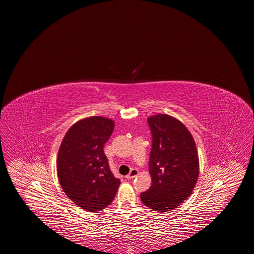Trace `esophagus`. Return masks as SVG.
I'll use <instances>...</instances> for the list:
<instances>
[{
	"label": "esophagus",
	"instance_id": "1",
	"mask_svg": "<svg viewBox=\"0 0 254 254\" xmlns=\"http://www.w3.org/2000/svg\"><path fill=\"white\" fill-rule=\"evenodd\" d=\"M137 175H138V171H137L136 169H132V170L130 171V173H129L126 178H127V180H131V179L135 178Z\"/></svg>",
	"mask_w": 254,
	"mask_h": 254
}]
</instances>
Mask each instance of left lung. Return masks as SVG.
<instances>
[{"label": "left lung", "instance_id": "1", "mask_svg": "<svg viewBox=\"0 0 254 254\" xmlns=\"http://www.w3.org/2000/svg\"><path fill=\"white\" fill-rule=\"evenodd\" d=\"M153 134L149 172L152 185L141 202L158 212L174 210L193 192L199 177V157L193 135L178 119L157 114L148 118Z\"/></svg>", "mask_w": 254, "mask_h": 254}]
</instances>
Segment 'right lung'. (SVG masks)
<instances>
[{"mask_svg": "<svg viewBox=\"0 0 254 254\" xmlns=\"http://www.w3.org/2000/svg\"><path fill=\"white\" fill-rule=\"evenodd\" d=\"M114 127L111 119H82L69 127L59 147L56 167L60 186L72 202L89 212L110 205L121 184L103 152Z\"/></svg>", "mask_w": 254, "mask_h": 254, "instance_id": "add662e5", "label": "right lung"}]
</instances>
